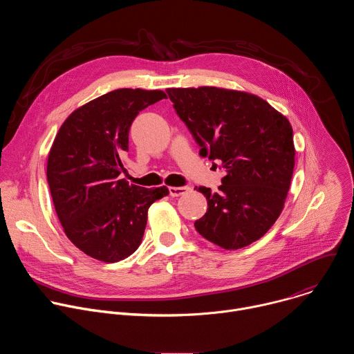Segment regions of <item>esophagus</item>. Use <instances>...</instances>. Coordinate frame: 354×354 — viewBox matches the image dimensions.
<instances>
[{"label":"esophagus","instance_id":"obj_1","mask_svg":"<svg viewBox=\"0 0 354 354\" xmlns=\"http://www.w3.org/2000/svg\"><path fill=\"white\" fill-rule=\"evenodd\" d=\"M190 190V187H186V186H180V187H169V196L172 197H179V196H183L186 194L187 192Z\"/></svg>","mask_w":354,"mask_h":354}]
</instances>
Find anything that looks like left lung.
I'll list each match as a JSON object with an SVG mask.
<instances>
[{"label":"left lung","instance_id":"obj_1","mask_svg":"<svg viewBox=\"0 0 354 354\" xmlns=\"http://www.w3.org/2000/svg\"><path fill=\"white\" fill-rule=\"evenodd\" d=\"M167 93L200 156L221 161L227 172L217 193L196 187L207 198L196 231L224 249L258 241L279 218L290 189L295 156L290 122L248 92L200 86Z\"/></svg>","mask_w":354,"mask_h":354}]
</instances>
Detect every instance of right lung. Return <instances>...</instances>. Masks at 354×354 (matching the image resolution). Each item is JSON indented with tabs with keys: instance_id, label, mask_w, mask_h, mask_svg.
<instances>
[{
	"instance_id": "right-lung-1",
	"label": "right lung",
	"mask_w": 354,
	"mask_h": 354,
	"mask_svg": "<svg viewBox=\"0 0 354 354\" xmlns=\"http://www.w3.org/2000/svg\"><path fill=\"white\" fill-rule=\"evenodd\" d=\"M164 91L122 88L74 111L62 124L47 158V182L68 239L85 255L119 262L140 246L149 206L168 187L129 185L119 175L136 116Z\"/></svg>"
}]
</instances>
